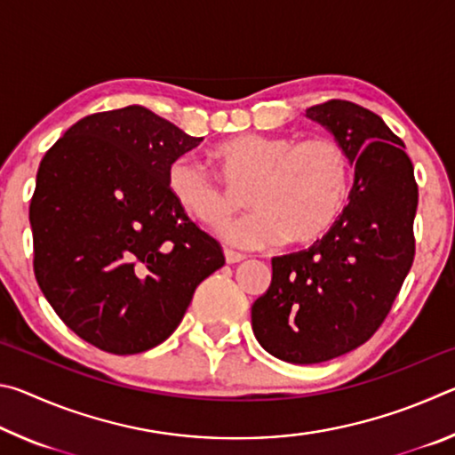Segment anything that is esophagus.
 I'll return each mask as SVG.
<instances>
[{"instance_id":"34e87169","label":"esophagus","mask_w":455,"mask_h":455,"mask_svg":"<svg viewBox=\"0 0 455 455\" xmlns=\"http://www.w3.org/2000/svg\"><path fill=\"white\" fill-rule=\"evenodd\" d=\"M225 259L228 265H235V263H241V260H244V255L243 252L233 251V249H225Z\"/></svg>"}]
</instances>
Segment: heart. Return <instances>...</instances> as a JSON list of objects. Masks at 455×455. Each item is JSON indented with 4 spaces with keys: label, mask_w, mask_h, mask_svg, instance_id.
Returning <instances> with one entry per match:
<instances>
[{
    "label": "heart",
    "mask_w": 455,
    "mask_h": 455,
    "mask_svg": "<svg viewBox=\"0 0 455 455\" xmlns=\"http://www.w3.org/2000/svg\"><path fill=\"white\" fill-rule=\"evenodd\" d=\"M220 176L182 154L168 166L174 203L203 227L220 228L249 192L255 212L225 230L233 244H311L341 219L351 198L353 158L335 136L295 142L287 136L244 132L212 150Z\"/></svg>",
    "instance_id": "obj_1"
}]
</instances>
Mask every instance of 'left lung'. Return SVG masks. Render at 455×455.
I'll return each mask as SVG.
<instances>
[{"instance_id":"left-lung-1","label":"left lung","mask_w":455,"mask_h":455,"mask_svg":"<svg viewBox=\"0 0 455 455\" xmlns=\"http://www.w3.org/2000/svg\"><path fill=\"white\" fill-rule=\"evenodd\" d=\"M345 142L355 182L341 219L309 249L273 257L271 287L252 305L257 341L276 359L323 363L371 339L413 265L418 182L405 144L347 100L311 106Z\"/></svg>"}]
</instances>
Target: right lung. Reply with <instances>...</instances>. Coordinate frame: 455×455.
I'll list each match as a JSON object with an SVG mask.
<instances>
[{
    "label": "right lung",
    "instance_id": "1",
    "mask_svg": "<svg viewBox=\"0 0 455 455\" xmlns=\"http://www.w3.org/2000/svg\"><path fill=\"white\" fill-rule=\"evenodd\" d=\"M200 142L148 108L126 106L76 122L42 158L29 203L36 281L94 347H156L225 265L220 243L168 190V166Z\"/></svg>",
    "mask_w": 455,
    "mask_h": 455
}]
</instances>
